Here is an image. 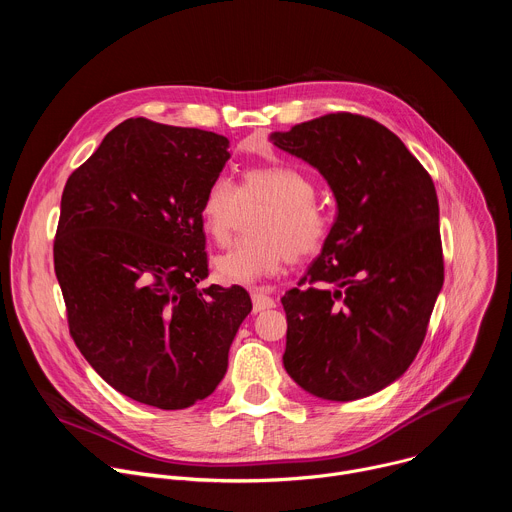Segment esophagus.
Here are the masks:
<instances>
[{"instance_id":"esophagus-1","label":"esophagus","mask_w":512,"mask_h":512,"mask_svg":"<svg viewBox=\"0 0 512 512\" xmlns=\"http://www.w3.org/2000/svg\"><path fill=\"white\" fill-rule=\"evenodd\" d=\"M251 298H253V312L275 308V300L267 296V291L263 287H251Z\"/></svg>"}]
</instances>
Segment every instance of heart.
<instances>
[{
	"label": "heart",
	"instance_id": "b5f03b06",
	"mask_svg": "<svg viewBox=\"0 0 512 512\" xmlns=\"http://www.w3.org/2000/svg\"><path fill=\"white\" fill-rule=\"evenodd\" d=\"M267 208L257 216V237L239 241L214 259V275L223 283L249 285L275 275L289 259L304 261L322 251L330 235V216L316 202L314 180L291 166H257L241 176L239 188L216 178L200 200L204 235L227 245L243 218V208Z\"/></svg>",
	"mask_w": 512,
	"mask_h": 512
}]
</instances>
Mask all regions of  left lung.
Segmentation results:
<instances>
[{
    "mask_svg": "<svg viewBox=\"0 0 512 512\" xmlns=\"http://www.w3.org/2000/svg\"><path fill=\"white\" fill-rule=\"evenodd\" d=\"M328 180L338 214L320 257L281 298L283 367L328 401L369 397L415 360L444 285L440 204L429 172L379 121L328 113L273 133Z\"/></svg>",
    "mask_w": 512,
    "mask_h": 512,
    "instance_id": "obj_1",
    "label": "left lung"
}]
</instances>
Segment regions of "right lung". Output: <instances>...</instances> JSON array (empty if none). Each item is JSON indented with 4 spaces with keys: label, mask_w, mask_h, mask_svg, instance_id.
I'll list each match as a JSON object with an SVG mask.
<instances>
[{
    "label": "right lung",
    "mask_w": 512,
    "mask_h": 512,
    "mask_svg": "<svg viewBox=\"0 0 512 512\" xmlns=\"http://www.w3.org/2000/svg\"><path fill=\"white\" fill-rule=\"evenodd\" d=\"M229 139L131 117L66 180L54 271L72 340L125 397L184 409L208 397L253 304L208 277L200 200Z\"/></svg>",
    "instance_id": "add662e5"
}]
</instances>
